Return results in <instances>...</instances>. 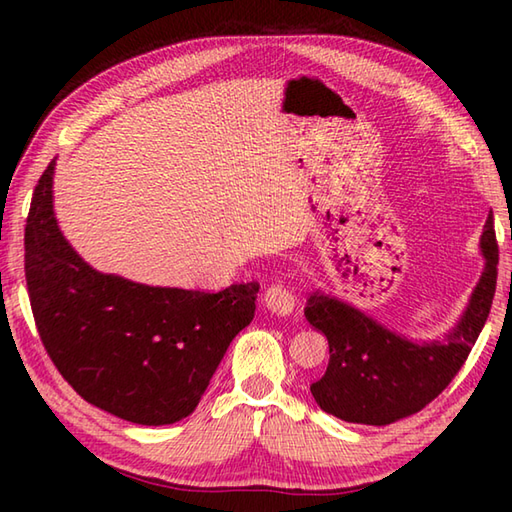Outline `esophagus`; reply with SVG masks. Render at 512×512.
Here are the masks:
<instances>
[{
  "label": "esophagus",
  "mask_w": 512,
  "mask_h": 512,
  "mask_svg": "<svg viewBox=\"0 0 512 512\" xmlns=\"http://www.w3.org/2000/svg\"><path fill=\"white\" fill-rule=\"evenodd\" d=\"M264 303L270 312L279 314V317H286L292 310H295V295L281 284H273L264 292Z\"/></svg>",
  "instance_id": "34e87169"
}]
</instances>
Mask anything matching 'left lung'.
Here are the masks:
<instances>
[{"mask_svg":"<svg viewBox=\"0 0 512 512\" xmlns=\"http://www.w3.org/2000/svg\"><path fill=\"white\" fill-rule=\"evenodd\" d=\"M484 273L458 325L442 341L413 343L350 303L312 292L306 319L325 334L330 363L310 391L317 405L345 422L383 427L418 413L460 372L493 306L499 250L488 217L480 239Z\"/></svg>","mask_w":512,"mask_h":512,"instance_id":"8db88e82","label":"left lung"}]
</instances>
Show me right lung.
<instances>
[{
    "label": "right lung",
    "mask_w": 512,
    "mask_h": 512,
    "mask_svg": "<svg viewBox=\"0 0 512 512\" xmlns=\"http://www.w3.org/2000/svg\"><path fill=\"white\" fill-rule=\"evenodd\" d=\"M52 173L54 162L32 193L24 244L30 306L54 367L112 416L149 427L187 418L253 321L259 284L200 292L99 273L59 231Z\"/></svg>",
    "instance_id": "1"
}]
</instances>
